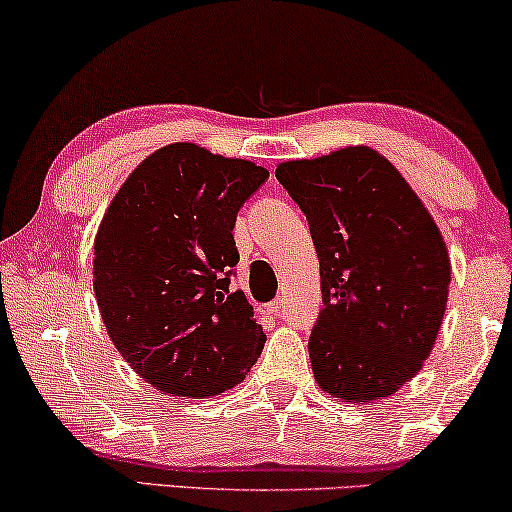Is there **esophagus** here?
Listing matches in <instances>:
<instances>
[{
  "label": "esophagus",
  "instance_id": "obj_1",
  "mask_svg": "<svg viewBox=\"0 0 512 512\" xmlns=\"http://www.w3.org/2000/svg\"><path fill=\"white\" fill-rule=\"evenodd\" d=\"M261 312H263V314H268V317H275V314L282 312V300H272V303L263 305V307H261Z\"/></svg>",
  "mask_w": 512,
  "mask_h": 512
}]
</instances>
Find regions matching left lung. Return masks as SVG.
Listing matches in <instances>:
<instances>
[{"mask_svg":"<svg viewBox=\"0 0 512 512\" xmlns=\"http://www.w3.org/2000/svg\"><path fill=\"white\" fill-rule=\"evenodd\" d=\"M310 223L321 270L310 338L319 389L345 403L396 394L436 345L450 293V254L429 209L370 146L279 163Z\"/></svg>","mask_w":512,"mask_h":512,"instance_id":"1","label":"left lung"}]
</instances>
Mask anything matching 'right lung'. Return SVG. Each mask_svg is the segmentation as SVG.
Segmentation results:
<instances>
[{"label":"right lung","mask_w":512,"mask_h":512,"mask_svg":"<svg viewBox=\"0 0 512 512\" xmlns=\"http://www.w3.org/2000/svg\"><path fill=\"white\" fill-rule=\"evenodd\" d=\"M244 158L191 142L146 156L118 188L95 235L93 289L118 354L153 389L207 398L244 380L265 333L244 291L233 228L268 179Z\"/></svg>","instance_id":"obj_1"}]
</instances>
